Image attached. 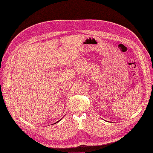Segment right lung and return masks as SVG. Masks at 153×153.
<instances>
[{
	"mask_svg": "<svg viewBox=\"0 0 153 153\" xmlns=\"http://www.w3.org/2000/svg\"><path fill=\"white\" fill-rule=\"evenodd\" d=\"M59 121H60V120H59ZM58 122H59V121H58Z\"/></svg>",
	"mask_w": 153,
	"mask_h": 153,
	"instance_id": "right-lung-1",
	"label": "right lung"
}]
</instances>
